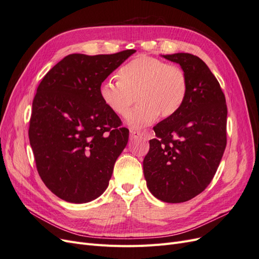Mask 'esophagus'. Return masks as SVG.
<instances>
[{"mask_svg":"<svg viewBox=\"0 0 259 259\" xmlns=\"http://www.w3.org/2000/svg\"><path fill=\"white\" fill-rule=\"evenodd\" d=\"M140 136H142V133L138 132V131L131 130V132H130V137H131L132 140H133V139H136V138H138V137H140Z\"/></svg>","mask_w":259,"mask_h":259,"instance_id":"obj_1","label":"esophagus"}]
</instances>
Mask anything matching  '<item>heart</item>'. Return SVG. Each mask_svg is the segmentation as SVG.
I'll use <instances>...</instances> for the list:
<instances>
[{"mask_svg":"<svg viewBox=\"0 0 259 259\" xmlns=\"http://www.w3.org/2000/svg\"><path fill=\"white\" fill-rule=\"evenodd\" d=\"M117 82L101 83L99 96L109 111L119 117L128 114L134 98L139 105L128 116L127 124L140 128L173 116L182 108L188 93L184 70L161 59L140 55L120 68Z\"/></svg>","mask_w":259,"mask_h":259,"instance_id":"obj_1","label":"heart"}]
</instances>
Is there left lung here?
Returning <instances> with one entry per match:
<instances>
[{"instance_id":"obj_1","label":"left lung","mask_w":259,"mask_h":259,"mask_svg":"<svg viewBox=\"0 0 259 259\" xmlns=\"http://www.w3.org/2000/svg\"><path fill=\"white\" fill-rule=\"evenodd\" d=\"M178 64L188 80L182 108L153 127L156 138L144 159L147 187L156 199L182 203L213 179L227 145V105L215 75L198 56L162 55Z\"/></svg>"}]
</instances>
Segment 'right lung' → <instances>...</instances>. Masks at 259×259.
<instances>
[{
  "mask_svg": "<svg viewBox=\"0 0 259 259\" xmlns=\"http://www.w3.org/2000/svg\"><path fill=\"white\" fill-rule=\"evenodd\" d=\"M135 50L71 54L43 77L32 103L29 139L45 186L70 203L97 199L109 185L128 130L103 104L99 88Z\"/></svg>",
  "mask_w": 259,
  "mask_h": 259,
  "instance_id": "obj_1",
  "label": "right lung"
}]
</instances>
